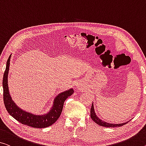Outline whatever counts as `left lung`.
<instances>
[{
  "label": "left lung",
  "mask_w": 146,
  "mask_h": 146,
  "mask_svg": "<svg viewBox=\"0 0 146 146\" xmlns=\"http://www.w3.org/2000/svg\"><path fill=\"white\" fill-rule=\"evenodd\" d=\"M90 114H91V117L92 119V120L94 121L96 123H97L98 125H101V126H104L105 127H120V126H122V125L126 124L127 122H125V123H108V122H106L102 120L101 119H100L99 117H98L97 115L96 114V112L95 111V108H94V104H93H93H92V106H91V112H90Z\"/></svg>",
  "instance_id": "8db88e82"
}]
</instances>
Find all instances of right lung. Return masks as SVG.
<instances>
[{
  "instance_id": "add662e5",
  "label": "right lung",
  "mask_w": 146,
  "mask_h": 146,
  "mask_svg": "<svg viewBox=\"0 0 146 146\" xmlns=\"http://www.w3.org/2000/svg\"><path fill=\"white\" fill-rule=\"evenodd\" d=\"M11 56L12 54L10 55L6 62V70L4 71L3 80V99L6 110L11 116L23 125L34 128H46L51 126L60 117L63 108L64 102L68 96L72 95L74 89L71 88L58 94L54 98L53 104L50 108V110L46 113L38 115L24 110L17 106L12 100L9 92L8 77Z\"/></svg>"
}]
</instances>
